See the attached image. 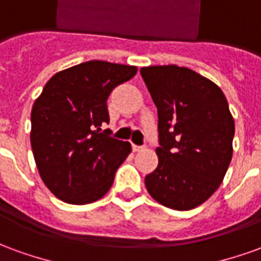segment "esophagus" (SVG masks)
Wrapping results in <instances>:
<instances>
[{"label":"esophagus","mask_w":261,"mask_h":261,"mask_svg":"<svg viewBox=\"0 0 261 261\" xmlns=\"http://www.w3.org/2000/svg\"><path fill=\"white\" fill-rule=\"evenodd\" d=\"M142 149H144V147H142V145L133 144V151H134V152H140V151H142Z\"/></svg>","instance_id":"34e87169"}]
</instances>
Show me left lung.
Returning a JSON list of instances; mask_svg holds the SVG:
<instances>
[{"label": "left lung", "mask_w": 261, "mask_h": 261, "mask_svg": "<svg viewBox=\"0 0 261 261\" xmlns=\"http://www.w3.org/2000/svg\"><path fill=\"white\" fill-rule=\"evenodd\" d=\"M158 109V166L145 176L153 200L179 211L213 196L232 159L235 121L221 88L177 65L140 69Z\"/></svg>", "instance_id": "1"}]
</instances>
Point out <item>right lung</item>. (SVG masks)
<instances>
[{
    "label": "right lung",
    "mask_w": 261,
    "mask_h": 261,
    "mask_svg": "<svg viewBox=\"0 0 261 261\" xmlns=\"http://www.w3.org/2000/svg\"><path fill=\"white\" fill-rule=\"evenodd\" d=\"M137 74V67L86 61L53 75L33 103L31 144L42 180L69 204L102 198L131 152L130 142L102 130L108 97Z\"/></svg>",
    "instance_id": "add662e5"
}]
</instances>
